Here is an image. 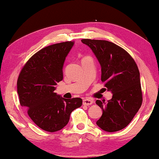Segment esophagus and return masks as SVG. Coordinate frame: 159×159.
Listing matches in <instances>:
<instances>
[{
  "label": "esophagus",
  "mask_w": 159,
  "mask_h": 159,
  "mask_svg": "<svg viewBox=\"0 0 159 159\" xmlns=\"http://www.w3.org/2000/svg\"><path fill=\"white\" fill-rule=\"evenodd\" d=\"M93 103V101L91 99H86L83 100V104L85 105V106H90Z\"/></svg>",
  "instance_id": "34e87169"
}]
</instances>
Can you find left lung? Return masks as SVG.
Listing matches in <instances>:
<instances>
[{
    "label": "left lung",
    "instance_id": "1",
    "mask_svg": "<svg viewBox=\"0 0 159 159\" xmlns=\"http://www.w3.org/2000/svg\"><path fill=\"white\" fill-rule=\"evenodd\" d=\"M81 42L97 57L102 67V81L113 94L107 102H96L102 109L97 125L109 133L121 130L132 121L143 102L137 64L126 50L113 42L90 39H83Z\"/></svg>",
    "mask_w": 159,
    "mask_h": 159
}]
</instances>
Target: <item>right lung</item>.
<instances>
[{"mask_svg":"<svg viewBox=\"0 0 159 159\" xmlns=\"http://www.w3.org/2000/svg\"><path fill=\"white\" fill-rule=\"evenodd\" d=\"M73 44L68 41L42 48L24 64L18 77L20 104L38 127L50 133L63 128L71 112L82 105L80 98L64 99L54 91L63 78L62 66Z\"/></svg>","mask_w":159,"mask_h":159,"instance_id":"1","label":"right lung"}]
</instances>
